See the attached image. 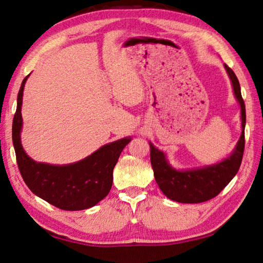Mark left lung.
Returning a JSON list of instances; mask_svg holds the SVG:
<instances>
[{"label": "left lung", "instance_id": "8db88e82", "mask_svg": "<svg viewBox=\"0 0 263 263\" xmlns=\"http://www.w3.org/2000/svg\"><path fill=\"white\" fill-rule=\"evenodd\" d=\"M225 69L232 80L235 97L241 105L242 119V135L230 157L220 163L203 168L177 171L172 168L165 154L150 143V160H152L155 180L166 197L176 202L200 203L215 198L233 180L241 166L245 146L244 128L247 121L245 104L237 77L226 64Z\"/></svg>", "mask_w": 263, "mask_h": 263}]
</instances>
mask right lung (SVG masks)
Masks as SVG:
<instances>
[{
	"label": "right lung",
	"instance_id": "add662e5",
	"mask_svg": "<svg viewBox=\"0 0 263 263\" xmlns=\"http://www.w3.org/2000/svg\"><path fill=\"white\" fill-rule=\"evenodd\" d=\"M28 77L21 83L12 124V141L20 174L33 194L60 209L76 211L91 208L108 194L114 167L131 139L128 137L105 144L87 158L69 165H49L32 160L20 141L22 95Z\"/></svg>",
	"mask_w": 263,
	"mask_h": 263
}]
</instances>
